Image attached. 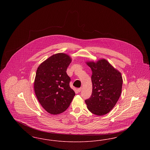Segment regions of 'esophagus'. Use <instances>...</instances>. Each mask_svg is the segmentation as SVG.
Returning <instances> with one entry per match:
<instances>
[{"instance_id": "obj_1", "label": "esophagus", "mask_w": 150, "mask_h": 150, "mask_svg": "<svg viewBox=\"0 0 150 150\" xmlns=\"http://www.w3.org/2000/svg\"><path fill=\"white\" fill-rule=\"evenodd\" d=\"M81 89H82V88H79L78 89V91L79 92H81Z\"/></svg>"}]
</instances>
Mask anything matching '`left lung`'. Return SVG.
<instances>
[{
    "label": "left lung",
    "mask_w": 150,
    "mask_h": 150,
    "mask_svg": "<svg viewBox=\"0 0 150 150\" xmlns=\"http://www.w3.org/2000/svg\"><path fill=\"white\" fill-rule=\"evenodd\" d=\"M92 71V93L85 100L88 109L94 114L102 116L108 113L119 99L122 90L121 73L106 59L88 62Z\"/></svg>",
    "instance_id": "8db88e82"
}]
</instances>
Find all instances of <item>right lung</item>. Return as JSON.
<instances>
[{
	"label": "right lung",
	"instance_id": "1",
	"mask_svg": "<svg viewBox=\"0 0 150 150\" xmlns=\"http://www.w3.org/2000/svg\"><path fill=\"white\" fill-rule=\"evenodd\" d=\"M71 59L64 53H57L39 65L36 72L34 91L42 107L50 114L57 115L69 107L75 95L70 86L66 73Z\"/></svg>",
	"mask_w": 150,
	"mask_h": 150
}]
</instances>
